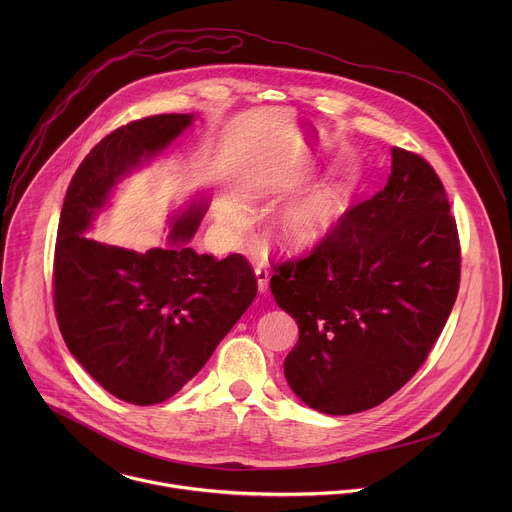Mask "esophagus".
<instances>
[{
  "mask_svg": "<svg viewBox=\"0 0 512 512\" xmlns=\"http://www.w3.org/2000/svg\"><path fill=\"white\" fill-rule=\"evenodd\" d=\"M254 274H256V282H258V292H268V286H270V272H268V268L258 266V268L254 270Z\"/></svg>",
  "mask_w": 512,
  "mask_h": 512,
  "instance_id": "obj_1",
  "label": "esophagus"
}]
</instances>
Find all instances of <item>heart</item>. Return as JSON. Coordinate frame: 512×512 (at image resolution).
I'll return each instance as SVG.
<instances>
[{
  "mask_svg": "<svg viewBox=\"0 0 512 512\" xmlns=\"http://www.w3.org/2000/svg\"><path fill=\"white\" fill-rule=\"evenodd\" d=\"M341 215V197L335 193H313L290 203L276 222V240L288 252H303L319 246L335 228ZM224 220L232 228L246 224L244 215L228 207Z\"/></svg>",
  "mask_w": 512,
  "mask_h": 512,
  "instance_id": "obj_1",
  "label": "heart"
}]
</instances>
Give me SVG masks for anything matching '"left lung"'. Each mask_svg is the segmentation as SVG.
<instances>
[{
    "label": "left lung",
    "instance_id": "8db88e82",
    "mask_svg": "<svg viewBox=\"0 0 512 512\" xmlns=\"http://www.w3.org/2000/svg\"><path fill=\"white\" fill-rule=\"evenodd\" d=\"M382 191L349 209L309 256L274 266L270 290L299 339L295 396L347 416L400 390L428 359L459 290V238L434 167L392 147Z\"/></svg>",
    "mask_w": 512,
    "mask_h": 512
}]
</instances>
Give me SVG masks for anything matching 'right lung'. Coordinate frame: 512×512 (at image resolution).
<instances>
[{
    "label": "right lung",
    "mask_w": 512,
    "mask_h": 512,
    "mask_svg": "<svg viewBox=\"0 0 512 512\" xmlns=\"http://www.w3.org/2000/svg\"><path fill=\"white\" fill-rule=\"evenodd\" d=\"M193 120L159 114L114 130L76 169L59 220L53 284L63 339L104 390L136 406L179 392L258 292L242 254L217 260L189 246L207 197L171 217L163 248L136 252L84 236L116 185L161 155Z\"/></svg>",
    "instance_id": "1"
}]
</instances>
